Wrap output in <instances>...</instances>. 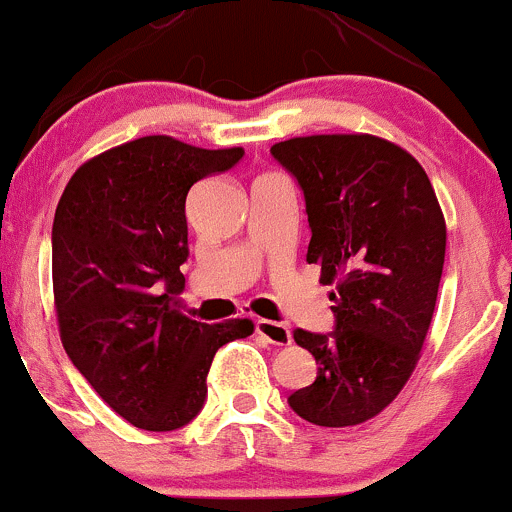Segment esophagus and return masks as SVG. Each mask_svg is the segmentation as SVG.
<instances>
[{
    "instance_id": "obj_1",
    "label": "esophagus",
    "mask_w": 512,
    "mask_h": 512,
    "mask_svg": "<svg viewBox=\"0 0 512 512\" xmlns=\"http://www.w3.org/2000/svg\"><path fill=\"white\" fill-rule=\"evenodd\" d=\"M255 331L260 333L267 343H274V346H289V343H292V331H289V326L279 324V321L257 319Z\"/></svg>"
}]
</instances>
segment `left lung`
<instances>
[{
	"label": "left lung",
	"instance_id": "8db88e82",
	"mask_svg": "<svg viewBox=\"0 0 512 512\" xmlns=\"http://www.w3.org/2000/svg\"><path fill=\"white\" fill-rule=\"evenodd\" d=\"M304 191L309 265L333 284L331 333L294 331L316 358L289 407L319 427L375 417L410 380L432 324L446 223L419 161L373 134H314L274 144Z\"/></svg>",
	"mask_w": 512,
	"mask_h": 512
}]
</instances>
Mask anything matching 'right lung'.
Listing matches in <instances>:
<instances>
[{"label":"right lung","mask_w":512,"mask_h":512,"mask_svg":"<svg viewBox=\"0 0 512 512\" xmlns=\"http://www.w3.org/2000/svg\"><path fill=\"white\" fill-rule=\"evenodd\" d=\"M242 154L152 134L85 161L58 201L51 250L63 348L102 400L147 432L191 422L215 351L255 331L250 319H188L174 297L186 282L188 191Z\"/></svg>","instance_id":"right-lung-1"}]
</instances>
